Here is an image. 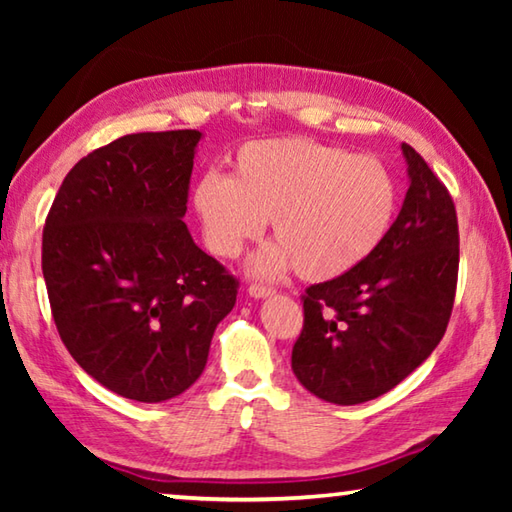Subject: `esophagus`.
I'll return each mask as SVG.
<instances>
[{
  "instance_id": "obj_1",
  "label": "esophagus",
  "mask_w": 512,
  "mask_h": 512,
  "mask_svg": "<svg viewBox=\"0 0 512 512\" xmlns=\"http://www.w3.org/2000/svg\"><path fill=\"white\" fill-rule=\"evenodd\" d=\"M248 293H250V298H255V300H262V298H268V296H273V289L271 287H262V284H250L248 287Z\"/></svg>"
}]
</instances>
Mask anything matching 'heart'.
<instances>
[{"mask_svg":"<svg viewBox=\"0 0 512 512\" xmlns=\"http://www.w3.org/2000/svg\"><path fill=\"white\" fill-rule=\"evenodd\" d=\"M194 207L216 257H237L271 221L275 241L248 259V273L273 280L296 266L302 280L325 282L379 248L395 219L397 185L377 158L280 137L241 146L232 178L198 180Z\"/></svg>","mask_w":512,"mask_h":512,"instance_id":"heart-1","label":"heart"}]
</instances>
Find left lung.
<instances>
[{
    "label": "left lung",
    "instance_id": "8db88e82",
    "mask_svg": "<svg viewBox=\"0 0 512 512\" xmlns=\"http://www.w3.org/2000/svg\"><path fill=\"white\" fill-rule=\"evenodd\" d=\"M402 210L379 248L345 275L309 287L291 368L309 393L352 406L406 379L443 339L456 296L454 201L420 153Z\"/></svg>",
    "mask_w": 512,
    "mask_h": 512
}]
</instances>
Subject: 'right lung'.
Masks as SVG:
<instances>
[{
	"label": "right lung",
	"instance_id": "add662e5",
	"mask_svg": "<svg viewBox=\"0 0 512 512\" xmlns=\"http://www.w3.org/2000/svg\"><path fill=\"white\" fill-rule=\"evenodd\" d=\"M203 133L124 135L74 164L42 232V275L65 348L108 391L164 402L203 375L237 280L183 216Z\"/></svg>",
	"mask_w": 512,
	"mask_h": 512
}]
</instances>
